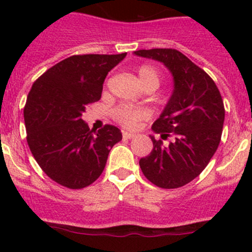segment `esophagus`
Listing matches in <instances>:
<instances>
[{"label": "esophagus", "mask_w": 252, "mask_h": 252, "mask_svg": "<svg viewBox=\"0 0 252 252\" xmlns=\"http://www.w3.org/2000/svg\"><path fill=\"white\" fill-rule=\"evenodd\" d=\"M122 136H124V139H133V137H136L137 135H136V133L127 132V131H125V132L122 133Z\"/></svg>", "instance_id": "1"}]
</instances>
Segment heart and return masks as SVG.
<instances>
[{
	"label": "heart",
	"instance_id": "1",
	"mask_svg": "<svg viewBox=\"0 0 252 252\" xmlns=\"http://www.w3.org/2000/svg\"><path fill=\"white\" fill-rule=\"evenodd\" d=\"M139 79L144 87L154 84L159 86L160 77L157 69L150 65H141L137 70ZM151 115L150 110L145 107H137L132 104L122 103L116 106L112 110V117L126 128H135L142 120L149 119Z\"/></svg>",
	"mask_w": 252,
	"mask_h": 252
}]
</instances>
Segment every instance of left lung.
I'll use <instances>...</instances> for the list:
<instances>
[{
  "instance_id": "8db88e82",
  "label": "left lung",
  "mask_w": 252,
  "mask_h": 252,
  "mask_svg": "<svg viewBox=\"0 0 252 252\" xmlns=\"http://www.w3.org/2000/svg\"><path fill=\"white\" fill-rule=\"evenodd\" d=\"M137 57L158 60L170 70L174 90L153 131L161 139L174 137L164 145L153 141V150L139 161L151 183L174 189L192 182L212 159L221 141L224 107L213 79L175 49L136 50Z\"/></svg>"
}]
</instances>
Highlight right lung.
I'll use <instances>...</instances> for the list:
<instances>
[{"mask_svg":"<svg viewBox=\"0 0 252 252\" xmlns=\"http://www.w3.org/2000/svg\"><path fill=\"white\" fill-rule=\"evenodd\" d=\"M126 57L73 55L48 69L34 82L24 119L31 154L50 179L82 189L98 179L122 133L112 125L93 133L82 120L86 107L99 101L111 69Z\"/></svg>","mask_w":252,"mask_h":252,"instance_id":"right-lung-1","label":"right lung"}]
</instances>
